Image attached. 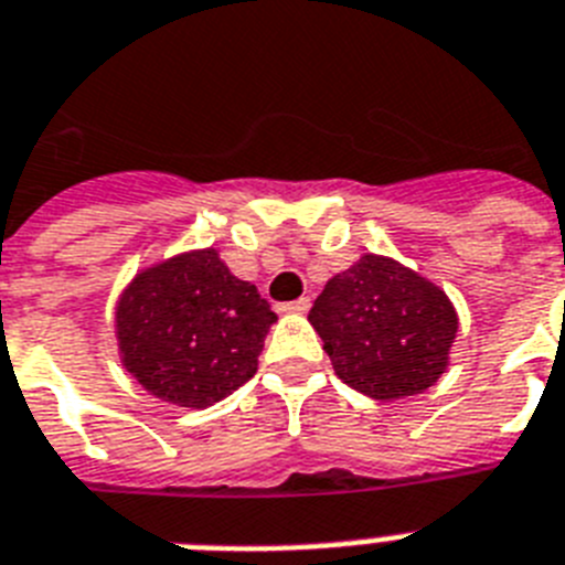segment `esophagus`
<instances>
[{
	"instance_id": "esophagus-1",
	"label": "esophagus",
	"mask_w": 565,
	"mask_h": 565,
	"mask_svg": "<svg viewBox=\"0 0 565 565\" xmlns=\"http://www.w3.org/2000/svg\"><path fill=\"white\" fill-rule=\"evenodd\" d=\"M309 309H311L309 297H300V300L286 302V306H282V311H288V315H306Z\"/></svg>"
}]
</instances>
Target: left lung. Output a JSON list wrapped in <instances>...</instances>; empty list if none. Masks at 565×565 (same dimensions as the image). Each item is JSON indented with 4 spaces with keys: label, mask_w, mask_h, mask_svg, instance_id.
<instances>
[{
    "label": "left lung",
    "mask_w": 565,
    "mask_h": 565,
    "mask_svg": "<svg viewBox=\"0 0 565 565\" xmlns=\"http://www.w3.org/2000/svg\"><path fill=\"white\" fill-rule=\"evenodd\" d=\"M334 375L375 401L430 390L459 332L454 302L393 256L363 254L326 282L309 311Z\"/></svg>",
    "instance_id": "obj_1"
}]
</instances>
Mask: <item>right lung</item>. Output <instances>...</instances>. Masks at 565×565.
<instances>
[{"mask_svg":"<svg viewBox=\"0 0 565 565\" xmlns=\"http://www.w3.org/2000/svg\"><path fill=\"white\" fill-rule=\"evenodd\" d=\"M277 323L256 286L233 277L216 248L141 268L115 306L124 370L149 395L204 409L250 381Z\"/></svg>","mask_w":565,"mask_h":565,"instance_id":"1","label":"right lung"}]
</instances>
